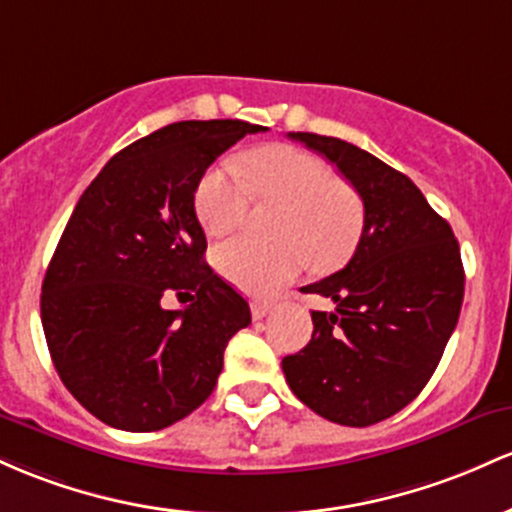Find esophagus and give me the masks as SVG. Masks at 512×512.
I'll return each mask as SVG.
<instances>
[{
  "instance_id": "esophagus-1",
  "label": "esophagus",
  "mask_w": 512,
  "mask_h": 512,
  "mask_svg": "<svg viewBox=\"0 0 512 512\" xmlns=\"http://www.w3.org/2000/svg\"><path fill=\"white\" fill-rule=\"evenodd\" d=\"M273 309V302H266V300H254L251 302V317H254L256 321L258 319H263L266 317L268 312H271Z\"/></svg>"
}]
</instances>
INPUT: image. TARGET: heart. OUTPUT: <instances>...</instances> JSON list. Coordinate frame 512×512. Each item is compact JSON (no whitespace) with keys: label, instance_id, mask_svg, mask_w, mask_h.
Masks as SVG:
<instances>
[{"label":"heart","instance_id":"1","mask_svg":"<svg viewBox=\"0 0 512 512\" xmlns=\"http://www.w3.org/2000/svg\"><path fill=\"white\" fill-rule=\"evenodd\" d=\"M241 168L245 171L232 162L217 164L200 179L193 200L200 227L210 237L239 229L249 217L251 188L261 203L283 205L273 222L278 241L261 244L239 237L217 246L215 266L222 278L266 295L290 283L307 263L324 273L353 254L363 232V200L346 181L336 179L324 159L273 145L249 154Z\"/></svg>","mask_w":512,"mask_h":512}]
</instances>
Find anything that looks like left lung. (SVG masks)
Returning <instances> with one entry per match:
<instances>
[{
	"mask_svg": "<svg viewBox=\"0 0 512 512\" xmlns=\"http://www.w3.org/2000/svg\"><path fill=\"white\" fill-rule=\"evenodd\" d=\"M290 137L353 183L365 225L343 271L302 287L333 312H312V341L283 358L285 380L314 413L365 428L409 406L433 377L464 300L459 244L409 176L338 137Z\"/></svg>",
	"mask_w": 512,
	"mask_h": 512,
	"instance_id": "obj_1",
	"label": "left lung"
}]
</instances>
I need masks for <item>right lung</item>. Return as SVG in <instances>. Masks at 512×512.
I'll return each instance as SVG.
<instances>
[{
	"label": "right lung",
	"instance_id": "1",
	"mask_svg": "<svg viewBox=\"0 0 512 512\" xmlns=\"http://www.w3.org/2000/svg\"><path fill=\"white\" fill-rule=\"evenodd\" d=\"M244 120H181L132 142L79 198L43 280L40 319L62 384L106 426L152 433L215 389L249 302L205 263L195 188ZM169 294L191 301L164 310Z\"/></svg>",
	"mask_w": 512,
	"mask_h": 512
}]
</instances>
